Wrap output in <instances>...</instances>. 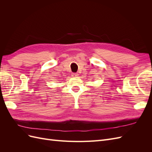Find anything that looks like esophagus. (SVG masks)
I'll return each instance as SVG.
<instances>
[{"label": "esophagus", "mask_w": 152, "mask_h": 152, "mask_svg": "<svg viewBox=\"0 0 152 152\" xmlns=\"http://www.w3.org/2000/svg\"><path fill=\"white\" fill-rule=\"evenodd\" d=\"M78 75H79V74H78V73H72V76L73 77H77Z\"/></svg>", "instance_id": "34e87169"}]
</instances>
